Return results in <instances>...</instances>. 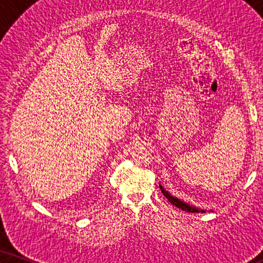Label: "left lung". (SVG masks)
<instances>
[{
	"instance_id": "8db88e82",
	"label": "left lung",
	"mask_w": 263,
	"mask_h": 263,
	"mask_svg": "<svg viewBox=\"0 0 263 263\" xmlns=\"http://www.w3.org/2000/svg\"><path fill=\"white\" fill-rule=\"evenodd\" d=\"M159 186H160L161 193H163V195L166 197V199L170 201L172 204H175V206L177 208H181V210L185 211V212H189V213H199V212H201V213H204L203 210H199V208H196L195 206H192V204L185 203L184 201H182V200L177 199V197L172 196L170 193L166 192V190L163 188V185H159Z\"/></svg>"
}]
</instances>
